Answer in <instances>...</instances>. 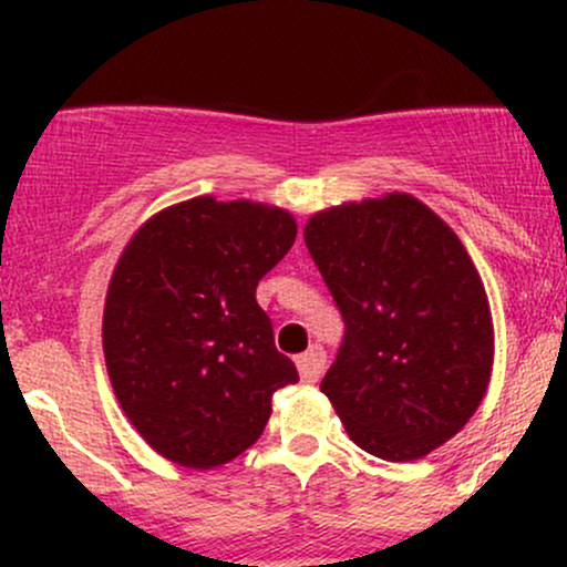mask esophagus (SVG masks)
I'll return each instance as SVG.
<instances>
[{
	"instance_id": "esophagus-1",
	"label": "esophagus",
	"mask_w": 567,
	"mask_h": 567,
	"mask_svg": "<svg viewBox=\"0 0 567 567\" xmlns=\"http://www.w3.org/2000/svg\"><path fill=\"white\" fill-rule=\"evenodd\" d=\"M324 362H328V354H324L322 347H317V343H315V347H311L309 351H303V354L298 357L296 365H298V373H301L303 381L315 383L322 375Z\"/></svg>"
}]
</instances>
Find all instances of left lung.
<instances>
[{
    "label": "left lung",
    "instance_id": "1",
    "mask_svg": "<svg viewBox=\"0 0 567 567\" xmlns=\"http://www.w3.org/2000/svg\"><path fill=\"white\" fill-rule=\"evenodd\" d=\"M303 239L347 322L320 383L347 434L383 461L437 451L493 370L491 303L458 234L392 192L315 213Z\"/></svg>",
    "mask_w": 567,
    "mask_h": 567
}]
</instances>
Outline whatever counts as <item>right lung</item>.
I'll return each mask as SVG.
<instances>
[{"label":"right lung","mask_w":567,"mask_h":567,"mask_svg":"<svg viewBox=\"0 0 567 567\" xmlns=\"http://www.w3.org/2000/svg\"><path fill=\"white\" fill-rule=\"evenodd\" d=\"M296 234L277 205L194 197L130 237L103 306V357L116 402L162 458L229 464L264 434L271 394L298 381L256 301Z\"/></svg>","instance_id":"obj_1"}]
</instances>
